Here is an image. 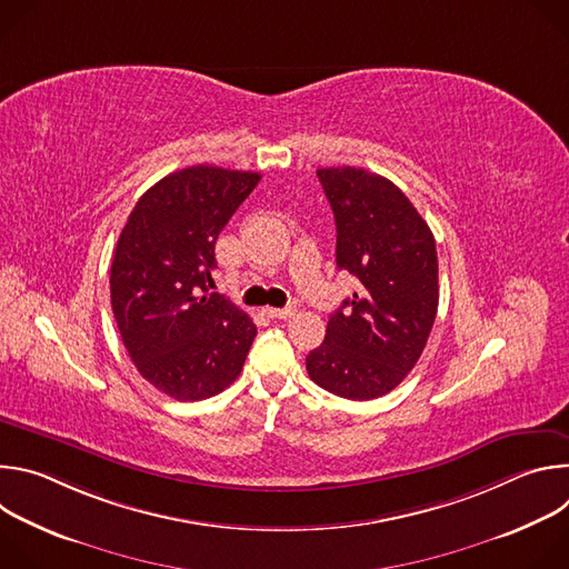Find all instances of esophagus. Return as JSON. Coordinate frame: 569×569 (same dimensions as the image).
<instances>
[{
  "label": "esophagus",
  "instance_id": "esophagus-1",
  "mask_svg": "<svg viewBox=\"0 0 569 569\" xmlns=\"http://www.w3.org/2000/svg\"><path fill=\"white\" fill-rule=\"evenodd\" d=\"M266 312H268L272 319H290V317H295L297 308H295V306H286V308H268Z\"/></svg>",
  "mask_w": 569,
  "mask_h": 569
}]
</instances>
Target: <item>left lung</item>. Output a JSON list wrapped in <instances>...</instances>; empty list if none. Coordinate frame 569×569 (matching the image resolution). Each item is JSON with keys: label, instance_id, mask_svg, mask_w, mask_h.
Here are the masks:
<instances>
[{"label": "left lung", "instance_id": "obj_1", "mask_svg": "<svg viewBox=\"0 0 569 569\" xmlns=\"http://www.w3.org/2000/svg\"><path fill=\"white\" fill-rule=\"evenodd\" d=\"M338 229L336 261L360 288L306 356L312 382L349 400L389 393L419 362L439 306L435 236L393 182L365 169H319Z\"/></svg>", "mask_w": 569, "mask_h": 569}]
</instances>
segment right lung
<instances>
[{"label":"right lung","mask_w":569,"mask_h":569,"mask_svg":"<svg viewBox=\"0 0 569 569\" xmlns=\"http://www.w3.org/2000/svg\"><path fill=\"white\" fill-rule=\"evenodd\" d=\"M261 176L189 167L134 204L110 268L112 312L137 371L176 400L229 387L257 338L254 321L213 288L216 238Z\"/></svg>","instance_id":"add662e5"}]
</instances>
